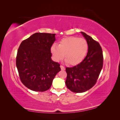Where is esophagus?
<instances>
[{"label": "esophagus", "mask_w": 120, "mask_h": 120, "mask_svg": "<svg viewBox=\"0 0 120 120\" xmlns=\"http://www.w3.org/2000/svg\"><path fill=\"white\" fill-rule=\"evenodd\" d=\"M60 67L61 70H62V71H64L65 70V68L64 67H63V66H60Z\"/></svg>", "instance_id": "1"}]
</instances>
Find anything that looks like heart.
Segmentation results:
<instances>
[{"instance_id":"b5f03b06","label":"heart","mask_w":120,"mask_h":120,"mask_svg":"<svg viewBox=\"0 0 120 120\" xmlns=\"http://www.w3.org/2000/svg\"><path fill=\"white\" fill-rule=\"evenodd\" d=\"M88 49V45L86 39L70 37L61 39L59 45L53 44L50 48V52L56 61L59 62L63 60L65 54L66 62L71 65H76L84 59Z\"/></svg>"}]
</instances>
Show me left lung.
Returning <instances> with one entry per match:
<instances>
[{
  "mask_svg": "<svg viewBox=\"0 0 120 120\" xmlns=\"http://www.w3.org/2000/svg\"><path fill=\"white\" fill-rule=\"evenodd\" d=\"M81 33L88 43L86 56L77 66L66 68V86L77 93L86 92L95 85L103 65V52L99 43L85 32Z\"/></svg>",
  "mask_w": 120,
  "mask_h": 120,
  "instance_id": "left-lung-1",
  "label": "left lung"
}]
</instances>
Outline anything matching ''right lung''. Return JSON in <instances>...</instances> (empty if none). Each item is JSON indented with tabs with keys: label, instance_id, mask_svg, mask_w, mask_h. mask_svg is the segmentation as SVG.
<instances>
[{
	"label": "right lung",
	"instance_id": "right-lung-1",
	"mask_svg": "<svg viewBox=\"0 0 120 120\" xmlns=\"http://www.w3.org/2000/svg\"><path fill=\"white\" fill-rule=\"evenodd\" d=\"M55 41L56 34L37 32L21 43L16 65L21 82L28 89L47 90L60 71V64L51 59L50 48Z\"/></svg>",
	"mask_w": 120,
	"mask_h": 120
}]
</instances>
